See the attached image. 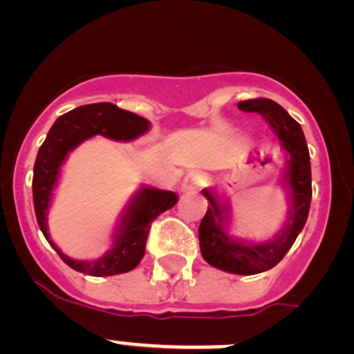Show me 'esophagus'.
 <instances>
[{
	"label": "esophagus",
	"instance_id": "34e87169",
	"mask_svg": "<svg viewBox=\"0 0 354 354\" xmlns=\"http://www.w3.org/2000/svg\"><path fill=\"white\" fill-rule=\"evenodd\" d=\"M206 184V176L203 172H191L187 174L182 182V191L185 192H196Z\"/></svg>",
	"mask_w": 354,
	"mask_h": 354
}]
</instances>
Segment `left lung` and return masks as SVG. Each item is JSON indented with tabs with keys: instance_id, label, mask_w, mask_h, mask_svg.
<instances>
[{
	"instance_id": "obj_1",
	"label": "left lung",
	"mask_w": 354,
	"mask_h": 354,
	"mask_svg": "<svg viewBox=\"0 0 354 354\" xmlns=\"http://www.w3.org/2000/svg\"><path fill=\"white\" fill-rule=\"evenodd\" d=\"M237 108L248 113H260L288 151V169L284 182L289 185V212L286 227L277 237L265 244L239 243L229 237L223 225L229 222V206L218 205L208 189L203 194L209 205L199 223V248L212 267L237 275H254L274 268L295 244L297 234L306 223L311 203V167L303 129L275 101L267 97L239 101Z\"/></svg>"
}]
</instances>
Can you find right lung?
I'll list each match as a JSON object with an SVG mask.
<instances>
[{
	"label": "right lung",
	"mask_w": 354,
	"mask_h": 354,
	"mask_svg": "<svg viewBox=\"0 0 354 354\" xmlns=\"http://www.w3.org/2000/svg\"><path fill=\"white\" fill-rule=\"evenodd\" d=\"M148 129L149 122L146 118L132 111L122 110L113 103L86 104L58 117L37 151L32 177V198L37 223L59 258L80 274L106 277V275L124 274L138 267L145 257L146 241L153 220L172 208L178 198L172 191L142 187L129 205L113 237L115 243L111 250L96 261H77L65 257L48 234L46 215L59 167L65 162L68 151L93 136L101 134L115 141H131L145 134Z\"/></svg>",
	"instance_id": "right-lung-1"
}]
</instances>
